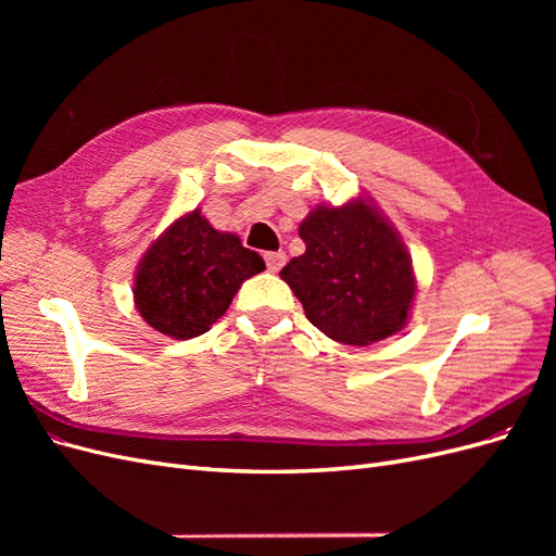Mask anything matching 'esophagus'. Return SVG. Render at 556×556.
<instances>
[{
	"mask_svg": "<svg viewBox=\"0 0 556 556\" xmlns=\"http://www.w3.org/2000/svg\"><path fill=\"white\" fill-rule=\"evenodd\" d=\"M264 262H266V268L271 274H276V271H280V268L285 266V262H288V255H285L282 250H278V252H266L264 255Z\"/></svg>",
	"mask_w": 556,
	"mask_h": 556,
	"instance_id": "1",
	"label": "esophagus"
}]
</instances>
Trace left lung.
<instances>
[{
    "instance_id": "8db88e82",
    "label": "left lung",
    "mask_w": 556,
    "mask_h": 556,
    "mask_svg": "<svg viewBox=\"0 0 556 556\" xmlns=\"http://www.w3.org/2000/svg\"><path fill=\"white\" fill-rule=\"evenodd\" d=\"M306 252L280 278L306 317L345 345H371L396 333L415 299L413 262L396 229L364 199L317 206L299 227Z\"/></svg>"
}]
</instances>
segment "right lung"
<instances>
[{
	"instance_id": "1",
	"label": "right lung",
	"mask_w": 556,
	"mask_h": 556,
	"mask_svg": "<svg viewBox=\"0 0 556 556\" xmlns=\"http://www.w3.org/2000/svg\"><path fill=\"white\" fill-rule=\"evenodd\" d=\"M260 271L264 260L257 252L192 211L148 248L134 280V304L150 327L188 341L206 333L243 280Z\"/></svg>"
}]
</instances>
